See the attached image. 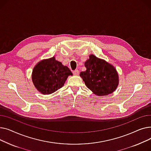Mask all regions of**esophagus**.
<instances>
[{
	"mask_svg": "<svg viewBox=\"0 0 151 151\" xmlns=\"http://www.w3.org/2000/svg\"><path fill=\"white\" fill-rule=\"evenodd\" d=\"M73 73L75 75H79V71L78 70H75L73 71Z\"/></svg>",
	"mask_w": 151,
	"mask_h": 151,
	"instance_id": "esophagus-1",
	"label": "esophagus"
}]
</instances>
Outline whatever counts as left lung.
I'll use <instances>...</instances> for the list:
<instances>
[{
  "instance_id": "left-lung-1",
  "label": "left lung",
  "mask_w": 151,
  "mask_h": 151,
  "mask_svg": "<svg viewBox=\"0 0 151 151\" xmlns=\"http://www.w3.org/2000/svg\"><path fill=\"white\" fill-rule=\"evenodd\" d=\"M84 65L86 70L80 75L86 86L97 96H106L117 88L119 78L113 65L92 54Z\"/></svg>"
}]
</instances>
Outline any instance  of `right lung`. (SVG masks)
I'll return each instance as SVG.
<instances>
[{
    "label": "right lung",
    "mask_w": 151,
    "mask_h": 151,
    "mask_svg": "<svg viewBox=\"0 0 151 151\" xmlns=\"http://www.w3.org/2000/svg\"><path fill=\"white\" fill-rule=\"evenodd\" d=\"M69 75H72L70 69L53 57L37 63L32 79L38 91L50 94L62 88Z\"/></svg>",
    "instance_id": "obj_1"
}]
</instances>
